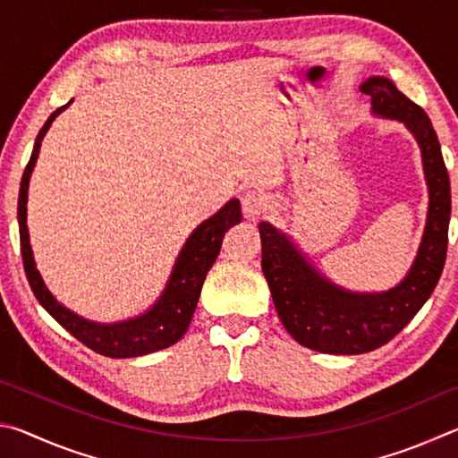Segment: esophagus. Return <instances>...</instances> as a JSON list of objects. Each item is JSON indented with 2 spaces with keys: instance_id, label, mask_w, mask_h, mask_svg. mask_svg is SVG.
Instances as JSON below:
<instances>
[{
  "instance_id": "esophagus-1",
  "label": "esophagus",
  "mask_w": 458,
  "mask_h": 458,
  "mask_svg": "<svg viewBox=\"0 0 458 458\" xmlns=\"http://www.w3.org/2000/svg\"><path fill=\"white\" fill-rule=\"evenodd\" d=\"M267 212V204H265V196L260 191H246L242 196V214L246 220L257 222Z\"/></svg>"
}]
</instances>
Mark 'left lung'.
Segmentation results:
<instances>
[{
    "label": "left lung",
    "instance_id": "obj_1",
    "mask_svg": "<svg viewBox=\"0 0 458 458\" xmlns=\"http://www.w3.org/2000/svg\"><path fill=\"white\" fill-rule=\"evenodd\" d=\"M360 90L371 97V113L400 121L422 153L428 212L406 276L387 291H347L317 270L291 236L268 222L259 224L262 273L284 329L309 350L333 355L377 350L412 321L443 275L451 222V182L428 114L386 76H369Z\"/></svg>",
    "mask_w": 458,
    "mask_h": 458
}]
</instances>
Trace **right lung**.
<instances>
[{
  "instance_id": "add662e5",
  "label": "right lung",
  "mask_w": 458,
  "mask_h": 458,
  "mask_svg": "<svg viewBox=\"0 0 458 458\" xmlns=\"http://www.w3.org/2000/svg\"><path fill=\"white\" fill-rule=\"evenodd\" d=\"M71 103L56 108V111L48 117V121L44 123V127L36 137L32 157L28 161L24 175H21L18 198V224L21 259H24V268L30 286H32L36 299L40 301V305L46 311L71 333V335H74L76 339L82 341L84 345L90 347L92 352L106 355V358L121 360L139 358V355L165 350V347L174 345L175 341H180L183 337V333L188 331L193 311H196L198 307L201 284H204L208 270L212 268L220 254L222 238L228 232V228L242 220L240 201L236 198L230 199L226 206H222L220 210L212 216V218L204 220L191 232L190 238L185 240V244L182 246L180 254H177L175 265L172 268V275L167 278L164 293L159 294V299L155 301L145 313L114 323H98L76 315L71 309L62 305L50 293L48 286H46L40 270L36 267L28 232V188L30 177H32V172L36 167L38 153H40L42 139L48 133L54 119H56L64 108H68Z\"/></svg>"
}]
</instances>
